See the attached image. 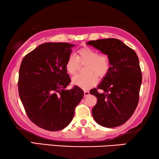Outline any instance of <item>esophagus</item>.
Here are the masks:
<instances>
[{"label":"esophagus","instance_id":"esophagus-1","mask_svg":"<svg viewBox=\"0 0 159 159\" xmlns=\"http://www.w3.org/2000/svg\"><path fill=\"white\" fill-rule=\"evenodd\" d=\"M90 95V92L88 90H84V96L86 97V96H88V95Z\"/></svg>","mask_w":159,"mask_h":159}]
</instances>
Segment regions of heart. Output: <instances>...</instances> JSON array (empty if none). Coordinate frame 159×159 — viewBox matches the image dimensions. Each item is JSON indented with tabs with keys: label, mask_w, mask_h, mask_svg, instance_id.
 <instances>
[{
	"label": "heart",
	"mask_w": 159,
	"mask_h": 159,
	"mask_svg": "<svg viewBox=\"0 0 159 159\" xmlns=\"http://www.w3.org/2000/svg\"><path fill=\"white\" fill-rule=\"evenodd\" d=\"M80 63L87 64L86 75H77L73 77L74 84L82 89H88L96 84L98 78L103 77L107 74L110 67V61L108 56L104 53H98L90 48H83L78 51L77 56L70 54L67 58L65 64L66 71L69 75L77 73Z\"/></svg>",
	"instance_id": "1"
}]
</instances>
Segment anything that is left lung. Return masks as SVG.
Masks as SVG:
<instances>
[{
    "instance_id": "obj_1",
    "label": "left lung",
    "mask_w": 159,
    "mask_h": 159,
    "mask_svg": "<svg viewBox=\"0 0 159 159\" xmlns=\"http://www.w3.org/2000/svg\"><path fill=\"white\" fill-rule=\"evenodd\" d=\"M92 45L108 56L110 67L97 88L90 94L97 98L92 114L94 120L104 127H116L125 124L136 109L142 83V73L134 50L118 39L91 40ZM104 93H100L97 89Z\"/></svg>"
}]
</instances>
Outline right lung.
<instances>
[{"label":"right lung","instance_id":"1","mask_svg":"<svg viewBox=\"0 0 159 159\" xmlns=\"http://www.w3.org/2000/svg\"><path fill=\"white\" fill-rule=\"evenodd\" d=\"M75 45L45 43L27 54L19 75V94L28 117L48 131H58L72 120L84 92L66 90L71 79L65 64Z\"/></svg>","mask_w":159,"mask_h":159}]
</instances>
